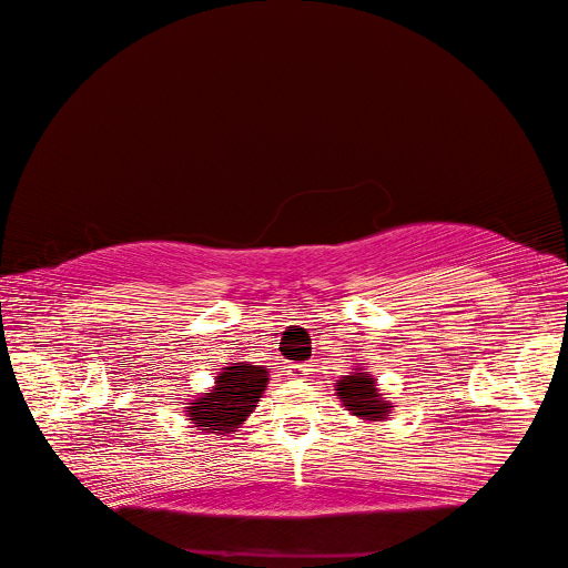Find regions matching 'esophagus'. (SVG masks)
<instances>
[{
    "mask_svg": "<svg viewBox=\"0 0 568 568\" xmlns=\"http://www.w3.org/2000/svg\"><path fill=\"white\" fill-rule=\"evenodd\" d=\"M285 368H287L285 373H287V376H291V378H305L307 371H310L305 364H287Z\"/></svg>",
    "mask_w": 568,
    "mask_h": 568,
    "instance_id": "obj_1",
    "label": "esophagus"
}]
</instances>
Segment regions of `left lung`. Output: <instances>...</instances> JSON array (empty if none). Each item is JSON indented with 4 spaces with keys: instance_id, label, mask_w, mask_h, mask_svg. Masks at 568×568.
Segmentation results:
<instances>
[{
    "instance_id": "left-lung-1",
    "label": "left lung",
    "mask_w": 568,
    "mask_h": 568,
    "mask_svg": "<svg viewBox=\"0 0 568 568\" xmlns=\"http://www.w3.org/2000/svg\"><path fill=\"white\" fill-rule=\"evenodd\" d=\"M339 390L342 403L352 409L356 417L364 419H383L388 403L381 400L376 390V383L368 376V373H354V376H346L336 385Z\"/></svg>"
}]
</instances>
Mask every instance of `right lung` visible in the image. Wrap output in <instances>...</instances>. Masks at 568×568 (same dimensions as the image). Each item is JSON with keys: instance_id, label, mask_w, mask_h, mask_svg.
<instances>
[{"instance_id": "add662e5", "label": "right lung", "mask_w": 568, "mask_h": 568, "mask_svg": "<svg viewBox=\"0 0 568 568\" xmlns=\"http://www.w3.org/2000/svg\"><path fill=\"white\" fill-rule=\"evenodd\" d=\"M268 383V371L251 364H234L216 376L214 390L190 403L187 415L197 427L214 429V434L234 432L256 407Z\"/></svg>"}]
</instances>
